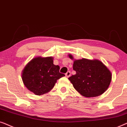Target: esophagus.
<instances>
[{
	"mask_svg": "<svg viewBox=\"0 0 127 127\" xmlns=\"http://www.w3.org/2000/svg\"><path fill=\"white\" fill-rule=\"evenodd\" d=\"M70 75H71L70 71H68V72L65 74V76H66V77H67V78L69 77V76H70Z\"/></svg>",
	"mask_w": 127,
	"mask_h": 127,
	"instance_id": "esophagus-1",
	"label": "esophagus"
}]
</instances>
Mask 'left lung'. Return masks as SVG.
<instances>
[{
	"mask_svg": "<svg viewBox=\"0 0 127 127\" xmlns=\"http://www.w3.org/2000/svg\"><path fill=\"white\" fill-rule=\"evenodd\" d=\"M69 57L73 59L71 55ZM73 69L76 74L68 79L75 90L84 97L101 95L107 90L111 82V72L99 60L86 59L75 60Z\"/></svg>",
	"mask_w": 127,
	"mask_h": 127,
	"instance_id": "obj_1",
	"label": "left lung"
}]
</instances>
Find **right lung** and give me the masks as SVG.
<instances>
[{
	"mask_svg": "<svg viewBox=\"0 0 127 127\" xmlns=\"http://www.w3.org/2000/svg\"><path fill=\"white\" fill-rule=\"evenodd\" d=\"M59 69V66L53 64L52 57L35 58L23 70L22 81L30 92L42 95L53 88L57 80L65 76Z\"/></svg>",
	"mask_w": 127,
	"mask_h": 127,
	"instance_id": "right-lung-1",
	"label": "right lung"
}]
</instances>
